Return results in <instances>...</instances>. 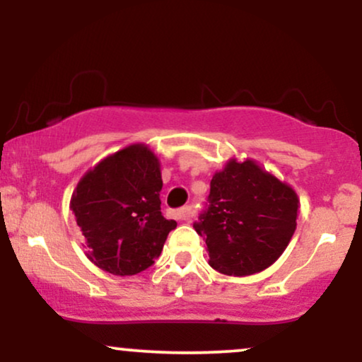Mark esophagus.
Returning a JSON list of instances; mask_svg holds the SVG:
<instances>
[{
  "label": "esophagus",
  "mask_w": 362,
  "mask_h": 362,
  "mask_svg": "<svg viewBox=\"0 0 362 362\" xmlns=\"http://www.w3.org/2000/svg\"><path fill=\"white\" fill-rule=\"evenodd\" d=\"M172 216L177 219V221H189L192 218V207H182L178 211H172Z\"/></svg>",
  "instance_id": "esophagus-1"
}]
</instances>
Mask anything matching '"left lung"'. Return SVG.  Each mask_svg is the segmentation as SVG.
I'll return each instance as SVG.
<instances>
[{"instance_id": "8db88e82", "label": "left lung", "mask_w": 362, "mask_h": 362, "mask_svg": "<svg viewBox=\"0 0 362 362\" xmlns=\"http://www.w3.org/2000/svg\"><path fill=\"white\" fill-rule=\"evenodd\" d=\"M300 197L252 158H230L211 180L209 207L194 228L206 240L209 265L226 276L265 271L296 230Z\"/></svg>"}]
</instances>
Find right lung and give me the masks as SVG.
<instances>
[{
  "instance_id": "obj_1",
  "label": "right lung",
  "mask_w": 362,
  "mask_h": 362,
  "mask_svg": "<svg viewBox=\"0 0 362 362\" xmlns=\"http://www.w3.org/2000/svg\"><path fill=\"white\" fill-rule=\"evenodd\" d=\"M160 160L134 143L98 161L78 182L69 209L85 255L102 271L134 276L155 262L177 223L161 214Z\"/></svg>"
}]
</instances>
